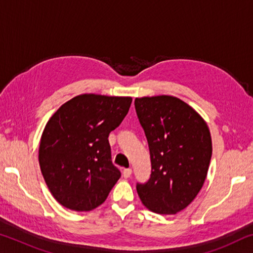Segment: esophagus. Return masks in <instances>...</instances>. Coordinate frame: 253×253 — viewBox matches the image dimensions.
Segmentation results:
<instances>
[{
    "instance_id": "1",
    "label": "esophagus",
    "mask_w": 253,
    "mask_h": 253,
    "mask_svg": "<svg viewBox=\"0 0 253 253\" xmlns=\"http://www.w3.org/2000/svg\"><path fill=\"white\" fill-rule=\"evenodd\" d=\"M123 175L125 178H128L131 175V169H125L123 170Z\"/></svg>"
}]
</instances>
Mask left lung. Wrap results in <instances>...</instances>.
<instances>
[{
	"label": "left lung",
	"instance_id": "1",
	"mask_svg": "<svg viewBox=\"0 0 253 253\" xmlns=\"http://www.w3.org/2000/svg\"><path fill=\"white\" fill-rule=\"evenodd\" d=\"M147 138L152 173L136 188L143 204L158 214H176L195 199L207 178L212 140L203 118L173 96L135 99Z\"/></svg>",
	"mask_w": 253,
	"mask_h": 253
}]
</instances>
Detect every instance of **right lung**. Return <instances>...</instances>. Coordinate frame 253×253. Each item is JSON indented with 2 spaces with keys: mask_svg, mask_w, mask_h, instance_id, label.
I'll use <instances>...</instances> for the list:
<instances>
[{
  "mask_svg": "<svg viewBox=\"0 0 253 253\" xmlns=\"http://www.w3.org/2000/svg\"><path fill=\"white\" fill-rule=\"evenodd\" d=\"M130 97L84 93L67 101L42 132L39 163L51 194L74 211H91L105 202L121 177L111 162L110 131L121 125Z\"/></svg>",
  "mask_w": 253,
  "mask_h": 253,
  "instance_id": "obj_1",
  "label": "right lung"
}]
</instances>
